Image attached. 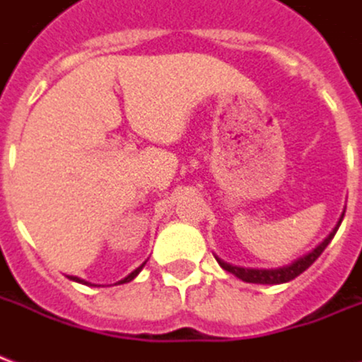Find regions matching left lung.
<instances>
[{"mask_svg":"<svg viewBox=\"0 0 362 362\" xmlns=\"http://www.w3.org/2000/svg\"><path fill=\"white\" fill-rule=\"evenodd\" d=\"M343 215H345V209H343L341 217L337 221V225L332 228V233H329L316 248H312L310 252L303 254L300 258H296L295 262H291L287 266L273 267V269H258V267L233 266V264H227V262H223V259L217 258V256H215V259L219 262V266L223 267L225 272L233 273L238 279L246 281V283H259V285H281V283H288V281H293L295 277H298L303 272H306V269L320 258V254L326 250V246L332 243V238H334L335 233H337V228L341 225Z\"/></svg>","mask_w":362,"mask_h":362,"instance_id":"left-lung-1","label":"left lung"}]
</instances>
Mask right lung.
Returning <instances> with one entry per match:
<instances>
[{
    "label": "right lung",
    "mask_w": 362,
    "mask_h": 362,
    "mask_svg": "<svg viewBox=\"0 0 362 362\" xmlns=\"http://www.w3.org/2000/svg\"><path fill=\"white\" fill-rule=\"evenodd\" d=\"M145 264H147V259H145V262H143V264H141V266H139V267H135L134 272L129 273V275H126L124 279H119L118 283H116V285H122V283H129V281H134L135 277L139 275V272H141L143 267H145ZM67 277H69V279H71V281H75V283H83V285H90L89 281L81 279V277H75V275H67ZM90 287H93V285H90ZM95 287H96V285H95Z\"/></svg>",
    "instance_id": "1"
}]
</instances>
